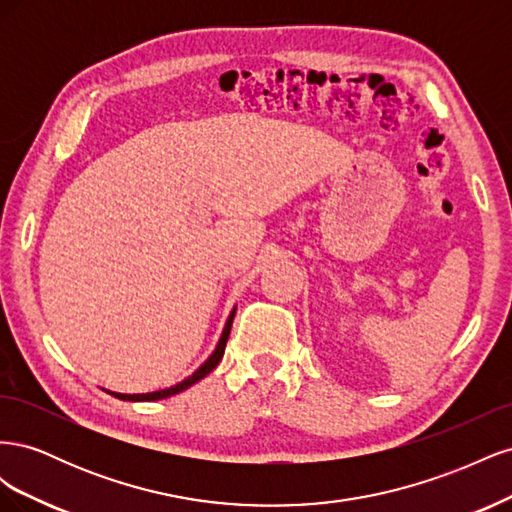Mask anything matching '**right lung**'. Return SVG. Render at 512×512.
Segmentation results:
<instances>
[{"mask_svg":"<svg viewBox=\"0 0 512 512\" xmlns=\"http://www.w3.org/2000/svg\"><path fill=\"white\" fill-rule=\"evenodd\" d=\"M235 312H237V307L230 312V316H228V320H226V324H224V331H222V335H220V342H218V346H215V350L211 352L209 359H207L203 365H200L192 376L181 380L179 384L168 386V389H162V391L138 393V395L115 393V391H106V389H104V391H106L108 395L117 397V399H123V401H156V399H166V397H170V395H177V393H181V391H185V389H190L192 384H196L198 380H203L207 374H211V371L220 365L222 356H224V350H226V342H228V335H230V327H232V318H235Z\"/></svg>","mask_w":512,"mask_h":512,"instance_id":"obj_1","label":"right lung"}]
</instances>
